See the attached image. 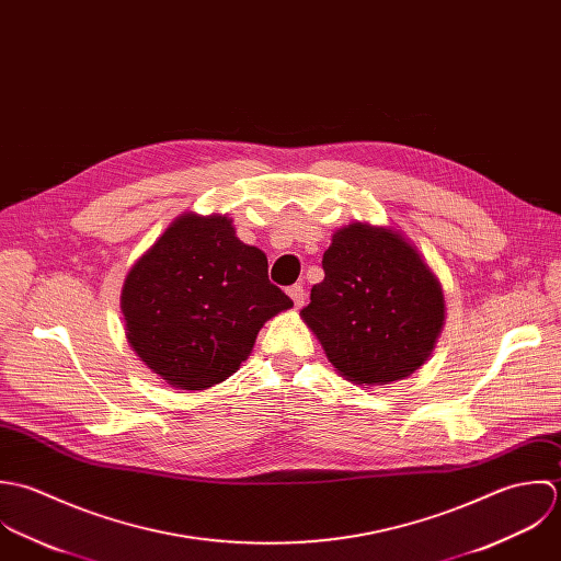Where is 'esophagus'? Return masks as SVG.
Listing matches in <instances>:
<instances>
[{
  "label": "esophagus",
  "mask_w": 561,
  "mask_h": 561,
  "mask_svg": "<svg viewBox=\"0 0 561 561\" xmlns=\"http://www.w3.org/2000/svg\"><path fill=\"white\" fill-rule=\"evenodd\" d=\"M288 297L293 299V304H295V308L299 310L304 304H306V290H304V286H299V284H295V286H290L288 288Z\"/></svg>",
  "instance_id": "1"
}]
</instances>
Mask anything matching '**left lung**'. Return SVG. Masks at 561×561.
<instances>
[{
  "label": "left lung",
  "mask_w": 561,
  "mask_h": 561,
  "mask_svg": "<svg viewBox=\"0 0 561 561\" xmlns=\"http://www.w3.org/2000/svg\"><path fill=\"white\" fill-rule=\"evenodd\" d=\"M323 271L301 319L342 377L383 386L425 364L445 325V295L414 244L390 227L344 225Z\"/></svg>",
  "instance_id": "8db88e82"
}]
</instances>
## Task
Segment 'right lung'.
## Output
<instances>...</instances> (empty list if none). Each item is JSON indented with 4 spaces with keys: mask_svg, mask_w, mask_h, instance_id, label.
Masks as SVG:
<instances>
[{
    "mask_svg": "<svg viewBox=\"0 0 561 561\" xmlns=\"http://www.w3.org/2000/svg\"><path fill=\"white\" fill-rule=\"evenodd\" d=\"M293 308L268 260L224 215H182L136 260L121 290L125 336L169 386L206 390L233 375L257 332Z\"/></svg>",
    "mask_w": 561,
    "mask_h": 561,
    "instance_id": "1",
    "label": "right lung"
}]
</instances>
